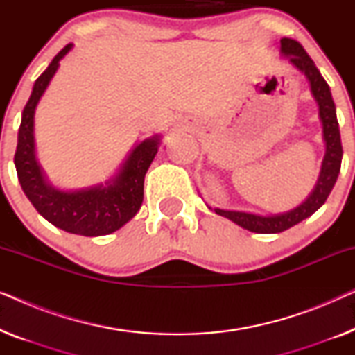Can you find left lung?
Listing matches in <instances>:
<instances>
[{
  "label": "left lung",
  "mask_w": 355,
  "mask_h": 355,
  "mask_svg": "<svg viewBox=\"0 0 355 355\" xmlns=\"http://www.w3.org/2000/svg\"><path fill=\"white\" fill-rule=\"evenodd\" d=\"M281 51L283 55L289 56L293 64L307 76L312 87V94L315 100L318 101L320 108V118L323 123V137L327 142V153H324V159L322 164V173H320L318 182L315 186L313 192L305 200L302 205H299L294 210L283 215L275 216H260L252 215V213L244 211H227L215 208V213L218 215L227 218V220L234 221L236 225L249 230L252 232H259V234H275V232H281L289 230L294 225H297L305 218L313 215L320 207L327 202V198L331 192V189L336 182L339 169H341V159H343V145H341V135H339V125L336 119V106H334L331 92H329V85L327 80L323 79L320 71L315 66L312 58L307 55L304 46L300 45L294 38H281Z\"/></svg>",
  "instance_id": "8db88e82"
}]
</instances>
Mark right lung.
Instances as JSON below:
<instances>
[{
	"mask_svg": "<svg viewBox=\"0 0 355 355\" xmlns=\"http://www.w3.org/2000/svg\"><path fill=\"white\" fill-rule=\"evenodd\" d=\"M71 46L69 43L62 48L33 84L31 98L22 111L14 163L22 191L45 220L72 234L105 236L119 230L139 211L144 200L145 173L158 152L159 140L153 137L139 144L129 155L114 182L106 186L62 192L45 181L33 153V113L60 66V60Z\"/></svg>",
	"mask_w": 355,
	"mask_h": 355,
	"instance_id": "1",
	"label": "right lung"
}]
</instances>
